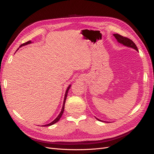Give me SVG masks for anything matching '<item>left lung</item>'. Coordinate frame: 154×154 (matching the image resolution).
I'll return each mask as SVG.
<instances>
[{"instance_id":"obj_1","label":"left lung","mask_w":154,"mask_h":154,"mask_svg":"<svg viewBox=\"0 0 154 154\" xmlns=\"http://www.w3.org/2000/svg\"><path fill=\"white\" fill-rule=\"evenodd\" d=\"M113 35L115 36V38H116V40H118V42L119 44H122V45H123L125 46H127V47L133 48L134 49L138 51V49L137 48L136 45L134 44V42L132 40H131L130 39L127 38V37L123 36L120 35L119 34H114ZM96 118V119L100 121V122H103V121H102L101 119H99L98 118ZM107 123H108V122H107Z\"/></svg>"}]
</instances>
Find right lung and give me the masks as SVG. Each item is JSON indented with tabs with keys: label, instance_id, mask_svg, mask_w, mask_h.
<instances>
[{
	"label": "right lung",
	"instance_id": "obj_1",
	"mask_svg": "<svg viewBox=\"0 0 154 154\" xmlns=\"http://www.w3.org/2000/svg\"><path fill=\"white\" fill-rule=\"evenodd\" d=\"M32 42H31V41H28V42H26V43H24V44H22V45H20V46L19 48H20V47H22V46H24V45H27V44H31ZM18 49L17 50V51H18ZM71 85H69V87H67V90H66V94H65V97H64V100H63V106H62V110H61V112H60V113L59 114V115L57 116V118H56L54 121H53L51 123H49V124H47V125H42L43 127H48V126H51V125H54V123H56L57 122H58V121L60 120V118L62 117V114H63V111H64V108H65V103H66V98H67V93H68V92H69V88H70V87H71Z\"/></svg>",
	"mask_w": 154,
	"mask_h": 154
}]
</instances>
